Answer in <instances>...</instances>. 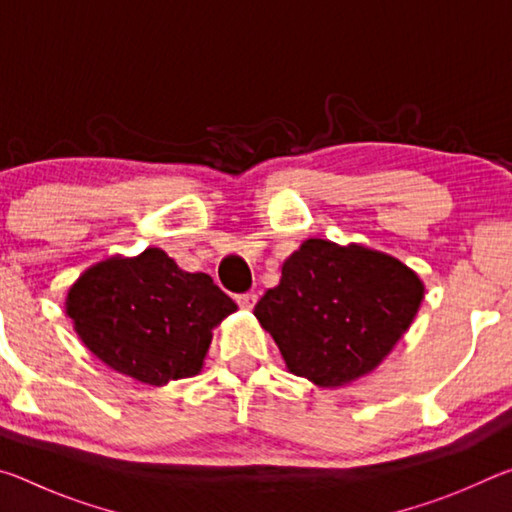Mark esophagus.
<instances>
[{"instance_id":"obj_1","label":"esophagus","mask_w":512,"mask_h":512,"mask_svg":"<svg viewBox=\"0 0 512 512\" xmlns=\"http://www.w3.org/2000/svg\"><path fill=\"white\" fill-rule=\"evenodd\" d=\"M237 302H239V307L253 309L255 302H257V296H255V293H241V296H237Z\"/></svg>"}]
</instances>
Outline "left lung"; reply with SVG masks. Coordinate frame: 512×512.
Listing matches in <instances>:
<instances>
[{"label":"left lung","instance_id":"1","mask_svg":"<svg viewBox=\"0 0 512 512\" xmlns=\"http://www.w3.org/2000/svg\"><path fill=\"white\" fill-rule=\"evenodd\" d=\"M424 282L393 255L361 244L307 239L282 264L280 284L255 305V318L287 370L320 388L375 372L411 327Z\"/></svg>","mask_w":512,"mask_h":512}]
</instances>
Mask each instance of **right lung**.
Here are the masks:
<instances>
[{"mask_svg": "<svg viewBox=\"0 0 512 512\" xmlns=\"http://www.w3.org/2000/svg\"><path fill=\"white\" fill-rule=\"evenodd\" d=\"M235 311V300L210 275L183 271L160 248L97 262L65 298V314L85 348L151 386L198 375L212 329Z\"/></svg>", "mask_w": 512, "mask_h": 512, "instance_id": "right-lung-1", "label": "right lung"}]
</instances>
